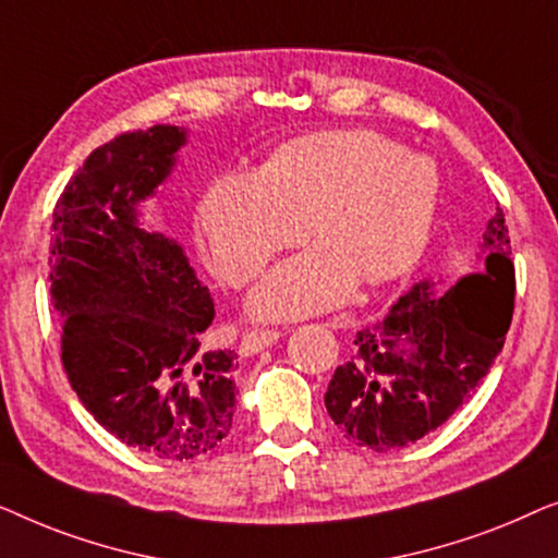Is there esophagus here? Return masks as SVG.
Here are the masks:
<instances>
[{
    "mask_svg": "<svg viewBox=\"0 0 558 558\" xmlns=\"http://www.w3.org/2000/svg\"><path fill=\"white\" fill-rule=\"evenodd\" d=\"M279 340V332L277 330H251V332H246L243 335V340H241V345H239V353L241 355H256L258 350H264V348H269V345H274V342Z\"/></svg>",
    "mask_w": 558,
    "mask_h": 558,
    "instance_id": "obj_1",
    "label": "esophagus"
}]
</instances>
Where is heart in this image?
<instances>
[{
  "mask_svg": "<svg viewBox=\"0 0 558 558\" xmlns=\"http://www.w3.org/2000/svg\"><path fill=\"white\" fill-rule=\"evenodd\" d=\"M437 203L429 159L376 132L342 129L284 144L258 174L218 178L197 228L220 277L241 287L310 223L319 246L279 264L251 294L254 315L287 319L342 302L357 279L376 287L411 271Z\"/></svg>",
  "mask_w": 558,
  "mask_h": 558,
  "instance_id": "obj_1",
  "label": "heart"
}]
</instances>
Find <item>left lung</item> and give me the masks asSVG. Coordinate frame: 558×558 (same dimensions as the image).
<instances>
[{
  "label": "left lung",
  "mask_w": 558,
  "mask_h": 558,
  "mask_svg": "<svg viewBox=\"0 0 558 558\" xmlns=\"http://www.w3.org/2000/svg\"><path fill=\"white\" fill-rule=\"evenodd\" d=\"M483 269L445 292L418 281L376 325L355 335L325 407L342 437L393 452L437 429L475 393L513 319L515 266L506 216L483 235Z\"/></svg>",
  "instance_id": "1"
}]
</instances>
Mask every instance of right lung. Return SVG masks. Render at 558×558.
<instances>
[{"label":"right lung","instance_id":"1","mask_svg":"<svg viewBox=\"0 0 558 558\" xmlns=\"http://www.w3.org/2000/svg\"><path fill=\"white\" fill-rule=\"evenodd\" d=\"M185 140L151 126L90 151L52 210L48 258L73 391L106 432L172 462L231 434L239 368L233 350L205 345L216 307L187 256L136 220Z\"/></svg>","mask_w":558,"mask_h":558}]
</instances>
